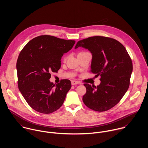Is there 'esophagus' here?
Listing matches in <instances>:
<instances>
[{"mask_svg": "<svg viewBox=\"0 0 148 148\" xmlns=\"http://www.w3.org/2000/svg\"><path fill=\"white\" fill-rule=\"evenodd\" d=\"M78 84V82L77 81H74V80H72V81H71V84H72V86L76 85V84Z\"/></svg>", "mask_w": 148, "mask_h": 148, "instance_id": "esophagus-1", "label": "esophagus"}]
</instances>
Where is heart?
I'll list each match as a JSON object with an SVG mask.
<instances>
[{
    "mask_svg": "<svg viewBox=\"0 0 148 148\" xmlns=\"http://www.w3.org/2000/svg\"><path fill=\"white\" fill-rule=\"evenodd\" d=\"M64 60H66V57H65L64 58Z\"/></svg>",
    "mask_w": 148,
    "mask_h": 148,
    "instance_id": "1",
    "label": "heart"
}]
</instances>
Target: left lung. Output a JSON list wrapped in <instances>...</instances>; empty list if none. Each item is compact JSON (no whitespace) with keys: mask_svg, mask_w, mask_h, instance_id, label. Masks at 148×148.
<instances>
[{"mask_svg":"<svg viewBox=\"0 0 148 148\" xmlns=\"http://www.w3.org/2000/svg\"><path fill=\"white\" fill-rule=\"evenodd\" d=\"M78 47L90 51L92 56L90 72L101 76V83L97 87L84 84L87 91L82 101L94 111H108L120 101L129 88L132 60L120 42L110 37H90L78 41L75 49Z\"/></svg>","mask_w":148,"mask_h":148,"instance_id":"left-lung-1","label":"left lung"}]
</instances>
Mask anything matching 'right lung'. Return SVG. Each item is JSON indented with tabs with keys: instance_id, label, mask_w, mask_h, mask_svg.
Returning <instances> with one entry per match:
<instances>
[{
	"instance_id": "right-lung-1",
	"label": "right lung",
	"mask_w": 148,
	"mask_h": 148,
	"mask_svg": "<svg viewBox=\"0 0 148 148\" xmlns=\"http://www.w3.org/2000/svg\"><path fill=\"white\" fill-rule=\"evenodd\" d=\"M75 43L50 35L36 37L20 51L16 63L18 89L30 106L42 114L58 110L71 87L64 79L55 85L51 82V73L61 67V59Z\"/></svg>"
}]
</instances>
